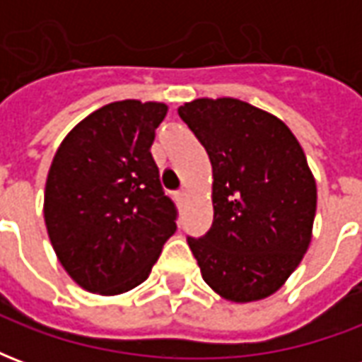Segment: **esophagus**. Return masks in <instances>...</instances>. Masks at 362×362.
<instances>
[{
  "mask_svg": "<svg viewBox=\"0 0 362 362\" xmlns=\"http://www.w3.org/2000/svg\"><path fill=\"white\" fill-rule=\"evenodd\" d=\"M188 197H189L188 189H180V192L176 194V199H178L180 204H186V202H188Z\"/></svg>",
  "mask_w": 362,
  "mask_h": 362,
  "instance_id": "34e87169",
  "label": "esophagus"
}]
</instances>
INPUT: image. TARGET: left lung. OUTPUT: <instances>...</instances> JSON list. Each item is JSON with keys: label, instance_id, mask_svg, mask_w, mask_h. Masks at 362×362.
Segmentation results:
<instances>
[{"label": "left lung", "instance_id": "8db88e82", "mask_svg": "<svg viewBox=\"0 0 362 362\" xmlns=\"http://www.w3.org/2000/svg\"><path fill=\"white\" fill-rule=\"evenodd\" d=\"M213 170V225L188 238L202 277L230 303L277 293L303 262L316 215V180L285 122L223 96L178 108Z\"/></svg>", "mask_w": 362, "mask_h": 362}]
</instances>
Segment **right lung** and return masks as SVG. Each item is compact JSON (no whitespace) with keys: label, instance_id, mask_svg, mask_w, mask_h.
Listing matches in <instances>:
<instances>
[{"label":"right lung","instance_id":"add662e5","mask_svg":"<svg viewBox=\"0 0 362 362\" xmlns=\"http://www.w3.org/2000/svg\"><path fill=\"white\" fill-rule=\"evenodd\" d=\"M165 103L135 98L98 108L54 155L44 223L67 275L89 293L122 295L149 277L176 230L151 155Z\"/></svg>","mask_w":362,"mask_h":362}]
</instances>
